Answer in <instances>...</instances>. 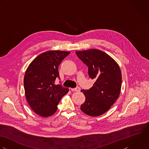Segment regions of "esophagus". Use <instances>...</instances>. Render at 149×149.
<instances>
[{"mask_svg":"<svg viewBox=\"0 0 149 149\" xmlns=\"http://www.w3.org/2000/svg\"><path fill=\"white\" fill-rule=\"evenodd\" d=\"M70 89L74 91H79L81 90V88L79 87H77L75 88H71Z\"/></svg>","mask_w":149,"mask_h":149,"instance_id":"esophagus-1","label":"esophagus"}]
</instances>
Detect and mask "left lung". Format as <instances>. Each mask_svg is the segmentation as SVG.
<instances>
[{
  "label": "left lung",
  "instance_id": "8db88e82",
  "mask_svg": "<svg viewBox=\"0 0 149 149\" xmlns=\"http://www.w3.org/2000/svg\"><path fill=\"white\" fill-rule=\"evenodd\" d=\"M77 56L88 67L90 78L95 80L89 90H82L85 97L81 111L91 116L105 113L119 97L121 74L118 63L106 53L98 49L76 51Z\"/></svg>",
  "mask_w": 149,
  "mask_h": 149
}]
</instances>
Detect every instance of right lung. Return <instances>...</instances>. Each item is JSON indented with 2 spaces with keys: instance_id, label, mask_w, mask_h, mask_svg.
Instances as JSON below:
<instances>
[{
  "instance_id": "1",
  "label": "right lung",
  "mask_w": 149,
  "mask_h": 149,
  "mask_svg": "<svg viewBox=\"0 0 149 149\" xmlns=\"http://www.w3.org/2000/svg\"><path fill=\"white\" fill-rule=\"evenodd\" d=\"M70 52L49 51L32 61L24 80L26 100L33 111L42 117L54 115L58 110L61 98L69 91L61 85H55L60 79L58 67Z\"/></svg>"
}]
</instances>
